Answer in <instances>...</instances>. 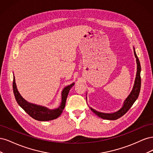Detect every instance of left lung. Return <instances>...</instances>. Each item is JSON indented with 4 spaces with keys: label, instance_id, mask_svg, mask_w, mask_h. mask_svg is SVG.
I'll use <instances>...</instances> for the list:
<instances>
[{
    "label": "left lung",
    "instance_id": "left-lung-1",
    "mask_svg": "<svg viewBox=\"0 0 153 153\" xmlns=\"http://www.w3.org/2000/svg\"><path fill=\"white\" fill-rule=\"evenodd\" d=\"M134 50V54H135V57H136L137 64V71L136 74V78L135 83H134V85L133 87V89L130 94L127 97L126 99L124 100V103L122 107L120 108L118 111L114 113H103L96 111V110L90 107L91 110L96 115L100 118H102L103 119H107V120H116L123 115L126 114L129 109L131 107V106L135 103V101L138 98V95L140 93V87H141V78H140V71H141V66L140 63L138 59L137 55L136 54L135 48H133Z\"/></svg>",
    "mask_w": 153,
    "mask_h": 153
}]
</instances>
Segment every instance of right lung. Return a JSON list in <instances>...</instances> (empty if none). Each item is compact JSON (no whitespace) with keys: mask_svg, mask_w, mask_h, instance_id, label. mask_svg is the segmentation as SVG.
<instances>
[{"mask_svg":"<svg viewBox=\"0 0 153 153\" xmlns=\"http://www.w3.org/2000/svg\"><path fill=\"white\" fill-rule=\"evenodd\" d=\"M74 84H75L73 83L71 85L66 86L64 88L61 94V103L57 108L55 109H48V108L45 107V106H43L29 103L28 101H27L25 100L23 98L17 89L15 76L13 77V88L14 95H15V99L17 101L18 104L19 105L30 117L37 120V121H47L57 119L60 116V115L62 114L64 107H65L66 101L69 91L70 90L71 88L74 85Z\"/></svg>","mask_w":153,"mask_h":153,"instance_id":"1","label":"right lung"}]
</instances>
